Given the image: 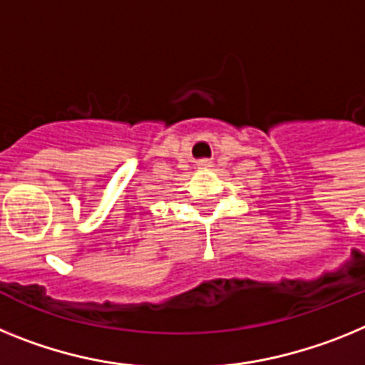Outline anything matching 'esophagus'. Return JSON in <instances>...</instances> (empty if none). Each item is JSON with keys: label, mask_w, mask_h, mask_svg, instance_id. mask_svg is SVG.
Wrapping results in <instances>:
<instances>
[{"label": "esophagus", "mask_w": 365, "mask_h": 365, "mask_svg": "<svg viewBox=\"0 0 365 365\" xmlns=\"http://www.w3.org/2000/svg\"><path fill=\"white\" fill-rule=\"evenodd\" d=\"M198 167H200V169H209V167H211V161L200 160V161H198Z\"/></svg>", "instance_id": "esophagus-1"}]
</instances>
